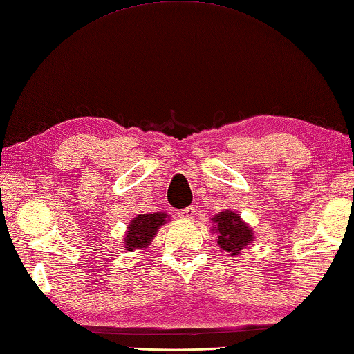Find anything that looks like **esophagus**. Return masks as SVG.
I'll list each match as a JSON object with an SVG mask.
<instances>
[{"label":"esophagus","mask_w":354,"mask_h":354,"mask_svg":"<svg viewBox=\"0 0 354 354\" xmlns=\"http://www.w3.org/2000/svg\"><path fill=\"white\" fill-rule=\"evenodd\" d=\"M177 214H178V217L186 218V220H191L192 217H194V214H196V208H194V206H188V208L178 209Z\"/></svg>","instance_id":"esophagus-1"}]
</instances>
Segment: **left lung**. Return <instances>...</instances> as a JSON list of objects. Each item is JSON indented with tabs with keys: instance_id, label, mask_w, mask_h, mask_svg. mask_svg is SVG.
<instances>
[{
	"instance_id": "left-lung-1",
	"label": "left lung",
	"mask_w": 354,
	"mask_h": 354,
	"mask_svg": "<svg viewBox=\"0 0 354 354\" xmlns=\"http://www.w3.org/2000/svg\"><path fill=\"white\" fill-rule=\"evenodd\" d=\"M212 222L217 228V243L223 251L230 252L231 256H237L242 248L252 242V232L240 216L234 211H223L217 214Z\"/></svg>"
}]
</instances>
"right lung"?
<instances>
[{
    "label": "right lung",
    "mask_w": 354,
    "mask_h": 354,
    "mask_svg": "<svg viewBox=\"0 0 354 354\" xmlns=\"http://www.w3.org/2000/svg\"><path fill=\"white\" fill-rule=\"evenodd\" d=\"M166 222V214L162 212H154V214H140L132 220L129 225L128 234H126V250H137L143 248L148 245L154 236L157 230Z\"/></svg>",
    "instance_id": "right-lung-1"
}]
</instances>
